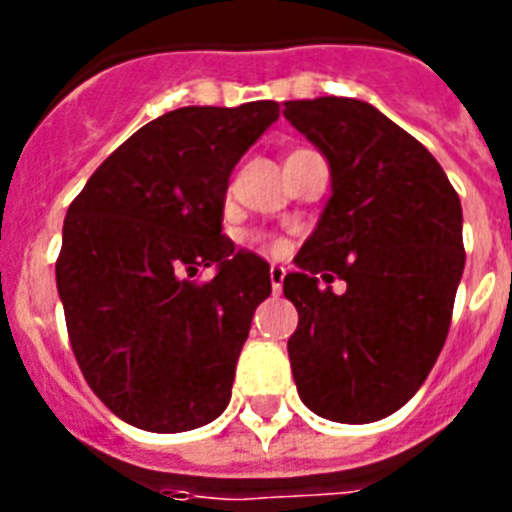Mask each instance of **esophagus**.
<instances>
[{"label": "esophagus", "mask_w": 512, "mask_h": 512, "mask_svg": "<svg viewBox=\"0 0 512 512\" xmlns=\"http://www.w3.org/2000/svg\"><path fill=\"white\" fill-rule=\"evenodd\" d=\"M284 276H287V271H284L281 265H271V289H273V295H281V287H284Z\"/></svg>", "instance_id": "esophagus-1"}]
</instances>
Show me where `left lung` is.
Wrapping results in <instances>:
<instances>
[{
    "mask_svg": "<svg viewBox=\"0 0 512 512\" xmlns=\"http://www.w3.org/2000/svg\"><path fill=\"white\" fill-rule=\"evenodd\" d=\"M284 116L332 175L284 276L300 316L287 342L297 393L332 422L382 420L420 390L449 335L465 268L460 196L428 148L364 100H287ZM335 275L342 296L318 284Z\"/></svg>",
    "mask_w": 512,
    "mask_h": 512,
    "instance_id": "8db88e82",
    "label": "left lung"
}]
</instances>
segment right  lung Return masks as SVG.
Segmentation results:
<instances>
[{
	"label": "right lung",
	"instance_id": "add662e5",
	"mask_svg": "<svg viewBox=\"0 0 512 512\" xmlns=\"http://www.w3.org/2000/svg\"><path fill=\"white\" fill-rule=\"evenodd\" d=\"M279 119L276 100L185 106L124 140L63 223L55 263L76 364L135 428L183 433L231 401L271 265L223 236L228 177ZM215 264V280L190 281Z\"/></svg>",
	"mask_w": 512,
	"mask_h": 512
}]
</instances>
